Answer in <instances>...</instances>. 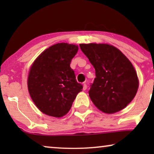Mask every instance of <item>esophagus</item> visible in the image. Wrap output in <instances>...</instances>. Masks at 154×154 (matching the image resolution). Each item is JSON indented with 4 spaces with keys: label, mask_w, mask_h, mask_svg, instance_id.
<instances>
[{
    "label": "esophagus",
    "mask_w": 154,
    "mask_h": 154,
    "mask_svg": "<svg viewBox=\"0 0 154 154\" xmlns=\"http://www.w3.org/2000/svg\"><path fill=\"white\" fill-rule=\"evenodd\" d=\"M87 88H88L87 85H86L85 83H84L83 85V90H85L86 89H87Z\"/></svg>",
    "instance_id": "34e87169"
}]
</instances>
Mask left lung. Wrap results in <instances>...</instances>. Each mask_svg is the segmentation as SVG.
Here are the masks:
<instances>
[{
  "instance_id": "8db88e82",
  "label": "left lung",
  "mask_w": 154,
  "mask_h": 154,
  "mask_svg": "<svg viewBox=\"0 0 154 154\" xmlns=\"http://www.w3.org/2000/svg\"><path fill=\"white\" fill-rule=\"evenodd\" d=\"M80 48L95 69L96 78L89 90L94 106L108 114L125 108L139 88L131 62L117 48L106 43H81Z\"/></svg>"
}]
</instances>
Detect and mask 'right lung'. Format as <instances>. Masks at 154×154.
Listing matches in <instances>:
<instances>
[{
	"instance_id": "1",
	"label": "right lung",
	"mask_w": 154,
	"mask_h": 154,
	"mask_svg": "<svg viewBox=\"0 0 154 154\" xmlns=\"http://www.w3.org/2000/svg\"><path fill=\"white\" fill-rule=\"evenodd\" d=\"M79 46L57 43L39 54L29 69L27 86L31 100L42 113L61 118L69 112L83 86L71 69Z\"/></svg>"
}]
</instances>
